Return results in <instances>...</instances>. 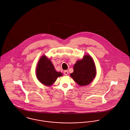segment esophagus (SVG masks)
Segmentation results:
<instances>
[{
  "instance_id": "1",
  "label": "esophagus",
  "mask_w": 130,
  "mask_h": 130,
  "mask_svg": "<svg viewBox=\"0 0 130 130\" xmlns=\"http://www.w3.org/2000/svg\"><path fill=\"white\" fill-rule=\"evenodd\" d=\"M64 74L65 75H67L68 74V71L67 70H65V71H64Z\"/></svg>"
}]
</instances>
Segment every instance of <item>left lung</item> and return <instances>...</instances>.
Masks as SVG:
<instances>
[{
    "mask_svg": "<svg viewBox=\"0 0 130 130\" xmlns=\"http://www.w3.org/2000/svg\"><path fill=\"white\" fill-rule=\"evenodd\" d=\"M96 75V66L92 58L89 55L84 56L81 60H78L73 67V72L70 76L79 86L90 84Z\"/></svg>",
    "mask_w": 130,
    "mask_h": 130,
    "instance_id": "8db88e82",
    "label": "left lung"
}]
</instances>
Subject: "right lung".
I'll return each instance as SVG.
<instances>
[{
	"label": "right lung",
	"mask_w": 130,
	"mask_h": 130,
	"mask_svg": "<svg viewBox=\"0 0 130 130\" xmlns=\"http://www.w3.org/2000/svg\"><path fill=\"white\" fill-rule=\"evenodd\" d=\"M36 74L38 80L43 85L51 86L62 73L57 72L51 60L45 56H42L38 61Z\"/></svg>",
	"instance_id": "obj_1"
}]
</instances>
